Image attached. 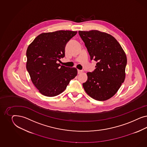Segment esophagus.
Listing matches in <instances>:
<instances>
[{
  "instance_id": "1",
  "label": "esophagus",
  "mask_w": 147,
  "mask_h": 147,
  "mask_svg": "<svg viewBox=\"0 0 147 147\" xmlns=\"http://www.w3.org/2000/svg\"><path fill=\"white\" fill-rule=\"evenodd\" d=\"M82 72H83V71H81V70H78V74H81Z\"/></svg>"
}]
</instances>
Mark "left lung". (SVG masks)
I'll return each instance as SVG.
<instances>
[{
    "mask_svg": "<svg viewBox=\"0 0 147 147\" xmlns=\"http://www.w3.org/2000/svg\"><path fill=\"white\" fill-rule=\"evenodd\" d=\"M90 60L97 61L96 69L88 72L82 84L85 92L94 99L105 101L118 91L125 77L127 57L120 44L113 36L98 30L79 31Z\"/></svg>",
    "mask_w": 147,
    "mask_h": 147,
    "instance_id": "obj_1",
    "label": "left lung"
}]
</instances>
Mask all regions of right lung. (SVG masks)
Segmentation results:
<instances>
[{
  "label": "right lung",
  "instance_id": "right-lung-1",
  "mask_svg": "<svg viewBox=\"0 0 147 147\" xmlns=\"http://www.w3.org/2000/svg\"><path fill=\"white\" fill-rule=\"evenodd\" d=\"M76 33V31L62 30L42 33L28 46L27 70L33 84L45 96L53 97L61 93L77 76L76 68L57 63L65 57L67 42Z\"/></svg>",
  "mask_w": 147,
  "mask_h": 147
}]
</instances>
